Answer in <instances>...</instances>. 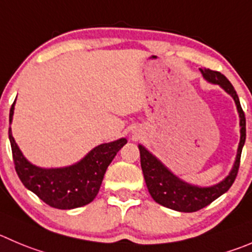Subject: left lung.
<instances>
[{
  "instance_id": "obj_1",
  "label": "left lung",
  "mask_w": 252,
  "mask_h": 252,
  "mask_svg": "<svg viewBox=\"0 0 252 252\" xmlns=\"http://www.w3.org/2000/svg\"><path fill=\"white\" fill-rule=\"evenodd\" d=\"M200 71H202L203 76L208 81L213 84H218V85H220L224 89L227 94L231 95L232 99L235 100L239 116H240V143H239L235 164L232 167V171L230 172L229 176L224 181L220 182L219 184H217V186L208 187V188L190 186V184L177 178L173 173H171L143 146H138L141 156V168H142L146 186H147L151 196L158 204L183 213L198 212L202 208L207 207L210 203L214 202L217 198H219L225 191L229 190V188L232 186L236 176H238L239 167H240L241 151H243L246 138L245 114H244L243 107L240 105V100H239V96L236 94L234 86L227 80L226 76L222 75L219 71L210 70V69L207 68L200 69Z\"/></svg>"
}]
</instances>
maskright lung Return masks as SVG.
I'll list each match as a JSON object with an SVG mask.
<instances>
[{"instance_id":"1","label":"right lung","mask_w":252,"mask_h":252,"mask_svg":"<svg viewBox=\"0 0 252 252\" xmlns=\"http://www.w3.org/2000/svg\"><path fill=\"white\" fill-rule=\"evenodd\" d=\"M16 101V100H14ZM14 102L9 110V122L13 116ZM14 168L23 186L57 209H74L89 204L99 193L107 167L116 153L126 145V138L104 143L90 151L85 158L65 168L44 169L31 164L20 151L8 130Z\"/></svg>"}]
</instances>
